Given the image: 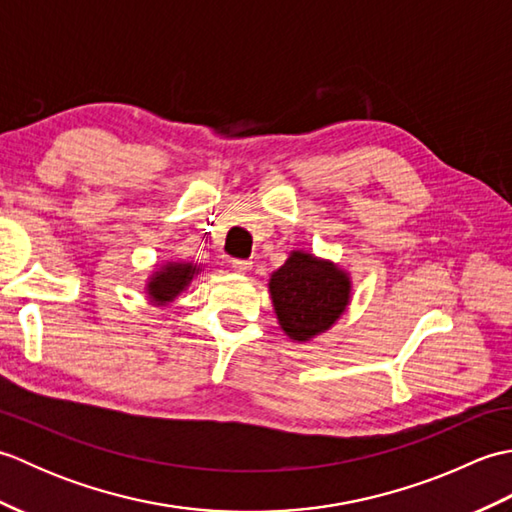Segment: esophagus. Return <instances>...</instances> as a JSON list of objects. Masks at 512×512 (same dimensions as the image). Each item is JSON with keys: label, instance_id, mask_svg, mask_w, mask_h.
<instances>
[{"label": "esophagus", "instance_id": "obj_1", "mask_svg": "<svg viewBox=\"0 0 512 512\" xmlns=\"http://www.w3.org/2000/svg\"><path fill=\"white\" fill-rule=\"evenodd\" d=\"M231 268L235 270V273H248L250 268H253V262L250 259H231Z\"/></svg>", "mask_w": 512, "mask_h": 512}]
</instances>
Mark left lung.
Masks as SVG:
<instances>
[{
	"label": "left lung",
	"instance_id": "obj_1",
	"mask_svg": "<svg viewBox=\"0 0 512 512\" xmlns=\"http://www.w3.org/2000/svg\"><path fill=\"white\" fill-rule=\"evenodd\" d=\"M270 295L281 330L292 341H310L345 312L350 277L330 262L295 250L270 277Z\"/></svg>",
	"mask_w": 512,
	"mask_h": 512
}]
</instances>
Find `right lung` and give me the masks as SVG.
<instances>
[{
    "mask_svg": "<svg viewBox=\"0 0 512 512\" xmlns=\"http://www.w3.org/2000/svg\"><path fill=\"white\" fill-rule=\"evenodd\" d=\"M198 273L200 268L193 264H167L165 268H160L147 284L151 301L165 306V303L176 299Z\"/></svg>",
    "mask_w": 512,
    "mask_h": 512,
    "instance_id": "add662e5",
    "label": "right lung"
}]
</instances>
